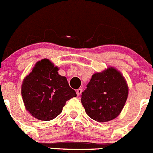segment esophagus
<instances>
[{
	"label": "esophagus",
	"mask_w": 153,
	"mask_h": 153,
	"mask_svg": "<svg viewBox=\"0 0 153 153\" xmlns=\"http://www.w3.org/2000/svg\"><path fill=\"white\" fill-rule=\"evenodd\" d=\"M81 93H82V89H81V88H79V89H78L76 91V94L78 96H80L81 94Z\"/></svg>",
	"instance_id": "1"
}]
</instances>
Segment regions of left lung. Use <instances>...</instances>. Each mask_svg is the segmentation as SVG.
<instances>
[{
    "label": "left lung",
    "instance_id": "obj_1",
    "mask_svg": "<svg viewBox=\"0 0 153 153\" xmlns=\"http://www.w3.org/2000/svg\"><path fill=\"white\" fill-rule=\"evenodd\" d=\"M128 95L125 78L111 67L94 74L81 96L85 112L99 122H109L122 112Z\"/></svg>",
    "mask_w": 153,
    "mask_h": 153
}]
</instances>
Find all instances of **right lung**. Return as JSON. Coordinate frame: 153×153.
I'll return each instance as SVG.
<instances>
[{"label": "right lung", "instance_id": "1", "mask_svg": "<svg viewBox=\"0 0 153 153\" xmlns=\"http://www.w3.org/2000/svg\"><path fill=\"white\" fill-rule=\"evenodd\" d=\"M49 59L36 63L22 85V96L27 110L41 121H50L62 112L65 102L77 96L65 77L58 74Z\"/></svg>", "mask_w": 153, "mask_h": 153}]
</instances>
